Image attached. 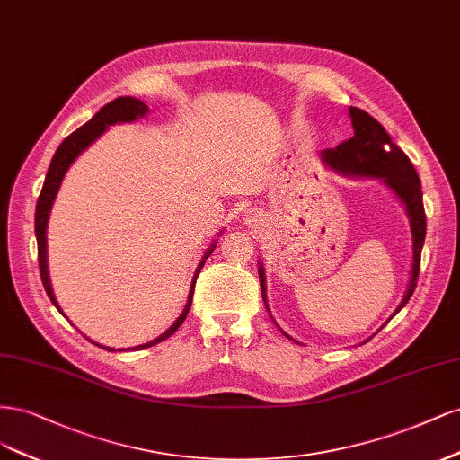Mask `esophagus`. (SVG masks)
<instances>
[{
    "label": "esophagus",
    "mask_w": 460,
    "mask_h": 460,
    "mask_svg": "<svg viewBox=\"0 0 460 460\" xmlns=\"http://www.w3.org/2000/svg\"><path fill=\"white\" fill-rule=\"evenodd\" d=\"M248 221H250V212H248Z\"/></svg>",
    "instance_id": "obj_1"
}]
</instances>
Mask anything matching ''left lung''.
<instances>
[{"mask_svg":"<svg viewBox=\"0 0 460 460\" xmlns=\"http://www.w3.org/2000/svg\"><path fill=\"white\" fill-rule=\"evenodd\" d=\"M349 118L353 126V137L340 143L336 149H324L321 153V160L324 162V166L338 173L355 177H375V180H380L405 204L412 234V270L407 292L402 304L395 309L397 314V311L411 300L414 288H417V279L420 270V252L426 236V214L422 204L420 180L417 170L411 164L409 156L399 149L395 143H392L388 131L384 129L382 124L376 122L373 116L358 107H349ZM258 275L261 298L265 302V273L261 263ZM265 307H268V302H265ZM283 334L290 338L287 332Z\"/></svg>","mask_w":460,"mask_h":460,"instance_id":"8db88e82","label":"left lung"}]
</instances>
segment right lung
<instances>
[{"label": "right lung", "mask_w": 460, "mask_h": 460, "mask_svg": "<svg viewBox=\"0 0 460 460\" xmlns=\"http://www.w3.org/2000/svg\"><path fill=\"white\" fill-rule=\"evenodd\" d=\"M146 112H149V107L145 105L143 101L139 99H133V97H118L114 101H111L109 105L102 107L90 122H85L82 128H78L76 131H72L70 136L58 145L57 153L53 155L51 158V164H49V170H48V175H46V181H43V187H41V192H40V199H38V204H36V239H38V261H40V275H41V283H43V288H46L49 300L55 304V307L61 311V307H58L57 300H55V294H53V288H51V283H49V271H48V221H49V214H51V206L55 202V197L58 192V187H61L63 183V177L65 173L68 172L70 164L74 160H76L87 146H90L97 137H101L102 133L107 131L109 126L112 124H120V122H133L137 120V118L145 116ZM221 234V233H219ZM217 243H212V246L204 252V256L199 263V268L195 271V279H192V285H190V292H189V298H187V304H185V309L181 311V315L175 319V323L172 324V327L164 332L160 334L158 338L151 340V342L146 344H141V346H136L133 349H145V348H151L158 342H162V340L170 338L177 329L181 327L189 309H190V302H192V292H195V283H197V277L202 270L204 261L208 260V256L214 252ZM63 314V311H61ZM95 344V342H93ZM99 346V344H95ZM99 348H105V346H99ZM109 351H114L112 348H105ZM129 349V348H128Z\"/></svg>", "instance_id": "obj_1"}]
</instances>
